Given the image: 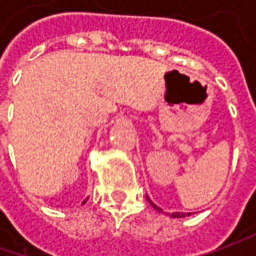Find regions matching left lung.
<instances>
[{
  "instance_id": "obj_1",
  "label": "left lung",
  "mask_w": 256,
  "mask_h": 256,
  "mask_svg": "<svg viewBox=\"0 0 256 256\" xmlns=\"http://www.w3.org/2000/svg\"><path fill=\"white\" fill-rule=\"evenodd\" d=\"M146 200L150 201V204L152 205V206L155 208V210H156V211L162 212V210H161L160 206H156V205H155V204H154V202L151 201V200H150L148 196H146ZM190 215H191V212H172L170 216H172V218H185V216H190Z\"/></svg>"
}]
</instances>
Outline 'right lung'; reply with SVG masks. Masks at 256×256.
I'll use <instances>...</instances> for the list:
<instances>
[{
    "label": "right lung",
    "instance_id": "add662e5",
    "mask_svg": "<svg viewBox=\"0 0 256 256\" xmlns=\"http://www.w3.org/2000/svg\"><path fill=\"white\" fill-rule=\"evenodd\" d=\"M86 200H88V198H86ZM85 202H86V201H84V202H82V204H85Z\"/></svg>",
    "mask_w": 256,
    "mask_h": 256
}]
</instances>
